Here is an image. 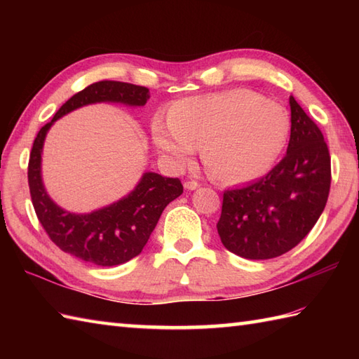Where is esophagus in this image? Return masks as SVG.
Returning <instances> with one entry per match:
<instances>
[{
	"instance_id": "1",
	"label": "esophagus",
	"mask_w": 359,
	"mask_h": 359,
	"mask_svg": "<svg viewBox=\"0 0 359 359\" xmlns=\"http://www.w3.org/2000/svg\"><path fill=\"white\" fill-rule=\"evenodd\" d=\"M184 187H185V189H189V191H193V189L199 188L201 184H199V182H196V180H187Z\"/></svg>"
}]
</instances>
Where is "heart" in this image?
<instances>
[{"instance_id": "1", "label": "heart", "mask_w": 359, "mask_h": 359, "mask_svg": "<svg viewBox=\"0 0 359 359\" xmlns=\"http://www.w3.org/2000/svg\"><path fill=\"white\" fill-rule=\"evenodd\" d=\"M288 133L280 104L239 89L185 98L172 106L170 118L152 123V140L172 162L185 163L203 143L205 166L224 182L264 175L284 151Z\"/></svg>"}]
</instances>
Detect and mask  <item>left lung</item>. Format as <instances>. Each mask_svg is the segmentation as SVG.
<instances>
[{
    "mask_svg": "<svg viewBox=\"0 0 359 359\" xmlns=\"http://www.w3.org/2000/svg\"><path fill=\"white\" fill-rule=\"evenodd\" d=\"M285 157L251 184L224 193L217 233L245 259H271L296 247L318 222L330 191V154L321 129L290 97Z\"/></svg>",
    "mask_w": 359,
    "mask_h": 359,
    "instance_id": "obj_1",
    "label": "left lung"
}]
</instances>
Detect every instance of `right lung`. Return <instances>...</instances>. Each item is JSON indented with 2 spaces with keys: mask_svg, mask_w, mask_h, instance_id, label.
I'll use <instances>...</instances> for the list:
<instances>
[{
  "mask_svg": "<svg viewBox=\"0 0 359 359\" xmlns=\"http://www.w3.org/2000/svg\"><path fill=\"white\" fill-rule=\"evenodd\" d=\"M149 89L123 81H97L72 95L46 123L34 140L27 179L36 217L50 241L81 261L98 266H114L142 253L166 205L184 193L179 179L144 172L131 193L108 207L79 215L66 211L46 191L41 177V152L46 134L60 117L93 103L143 106Z\"/></svg>",
  "mask_w": 359,
  "mask_h": 359,
  "instance_id": "add662e5",
  "label": "right lung"
}]
</instances>
